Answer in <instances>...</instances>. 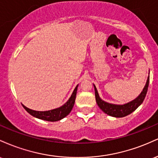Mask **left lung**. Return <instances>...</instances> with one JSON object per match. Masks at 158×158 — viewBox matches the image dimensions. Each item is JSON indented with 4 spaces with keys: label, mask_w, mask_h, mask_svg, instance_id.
Here are the masks:
<instances>
[{
    "label": "left lung",
    "mask_w": 158,
    "mask_h": 158,
    "mask_svg": "<svg viewBox=\"0 0 158 158\" xmlns=\"http://www.w3.org/2000/svg\"><path fill=\"white\" fill-rule=\"evenodd\" d=\"M148 84H149V77H148L146 84L145 85L143 91L141 92V94L138 96V97L136 98L135 100L127 103V104L123 105V106L113 105L104 102V101L102 100V99L99 98L97 88L94 86L96 101H97L98 106L100 108V109L102 110V111H104L105 113L108 114V115L114 117H126V116L128 115V114H131L134 110H135L137 108H138L139 106H140V105L142 104L145 97H146V94H147Z\"/></svg>",
    "instance_id": "left-lung-1"
}]
</instances>
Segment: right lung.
Listing matches in <instances>:
<instances>
[{
  "mask_svg": "<svg viewBox=\"0 0 158 158\" xmlns=\"http://www.w3.org/2000/svg\"><path fill=\"white\" fill-rule=\"evenodd\" d=\"M78 85L74 89L73 94H72L71 97H70L69 100L67 102L64 106H62L60 108H56V109H53L51 110H48V111H36V110H33L30 109V108H27L22 105L23 108L28 112L29 114H31L32 116L39 118L41 119H44L46 121H50V122H55V121L60 120V119H63L64 117L68 115L69 113L71 111L72 108L74 106V102H75L76 96H77V91Z\"/></svg>",
  "mask_w": 158,
  "mask_h": 158,
  "instance_id": "1",
  "label": "right lung"
}]
</instances>
